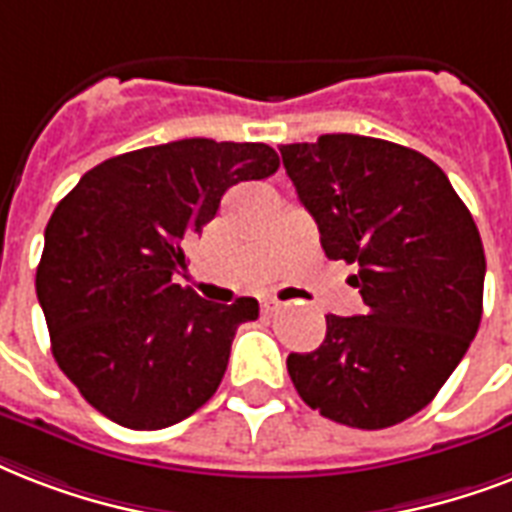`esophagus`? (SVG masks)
Segmentation results:
<instances>
[{
	"mask_svg": "<svg viewBox=\"0 0 512 512\" xmlns=\"http://www.w3.org/2000/svg\"><path fill=\"white\" fill-rule=\"evenodd\" d=\"M261 307H264V312H277V310H280V301L267 299L264 304H261Z\"/></svg>",
	"mask_w": 512,
	"mask_h": 512,
	"instance_id": "esophagus-1",
	"label": "esophagus"
}]
</instances>
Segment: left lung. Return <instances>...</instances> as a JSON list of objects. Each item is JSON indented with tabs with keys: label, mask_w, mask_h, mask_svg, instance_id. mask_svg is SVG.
<instances>
[{
	"label": "left lung",
	"mask_w": 512,
	"mask_h": 512,
	"mask_svg": "<svg viewBox=\"0 0 512 512\" xmlns=\"http://www.w3.org/2000/svg\"><path fill=\"white\" fill-rule=\"evenodd\" d=\"M280 154L328 259L358 264L350 283L366 304L326 315L318 350L288 355L293 387L339 425H398L438 395L478 334V227L446 173L408 146L328 133Z\"/></svg>",
	"instance_id": "left-lung-1"
}]
</instances>
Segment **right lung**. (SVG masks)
Returning <instances> with one entry per match:
<instances>
[{"instance_id":"right-lung-1","label":"right lung","mask_w":512,"mask_h":512,"mask_svg":"<svg viewBox=\"0 0 512 512\" xmlns=\"http://www.w3.org/2000/svg\"><path fill=\"white\" fill-rule=\"evenodd\" d=\"M280 168L267 144L181 138L95 165L45 229L37 299L53 358L82 398L130 430H162L219 390L251 296L211 304L173 283L229 186Z\"/></svg>"}]
</instances>
